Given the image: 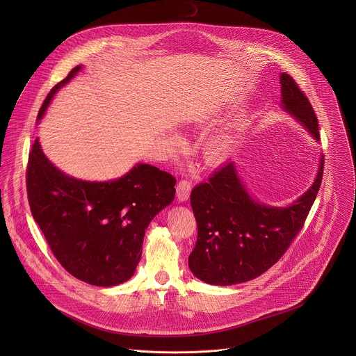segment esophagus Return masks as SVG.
<instances>
[{
	"instance_id": "34e87169",
	"label": "esophagus",
	"mask_w": 356,
	"mask_h": 356,
	"mask_svg": "<svg viewBox=\"0 0 356 356\" xmlns=\"http://www.w3.org/2000/svg\"><path fill=\"white\" fill-rule=\"evenodd\" d=\"M190 193H191V181L187 180V179L180 180L177 183V187H176L177 200L179 201H187L188 197H190Z\"/></svg>"
}]
</instances>
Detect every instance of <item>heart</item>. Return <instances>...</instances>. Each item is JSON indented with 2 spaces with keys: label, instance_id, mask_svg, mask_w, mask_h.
Masks as SVG:
<instances>
[{
  "label": "heart",
  "instance_id": "b5f03b06",
  "mask_svg": "<svg viewBox=\"0 0 356 356\" xmlns=\"http://www.w3.org/2000/svg\"><path fill=\"white\" fill-rule=\"evenodd\" d=\"M229 147V138L227 135H216L206 143V158L210 162L221 161Z\"/></svg>",
  "mask_w": 356,
  "mask_h": 356
}]
</instances>
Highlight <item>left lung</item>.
I'll return each mask as SVG.
<instances>
[{
	"label": "left lung",
	"mask_w": 356,
	"mask_h": 356,
	"mask_svg": "<svg viewBox=\"0 0 356 356\" xmlns=\"http://www.w3.org/2000/svg\"><path fill=\"white\" fill-rule=\"evenodd\" d=\"M282 107L320 140L318 121L307 95L287 73L280 74ZM324 158L312 187L287 207L253 200L234 162L225 163L190 195L197 242L188 257L193 275L216 286L255 279L270 269L306 221L321 186Z\"/></svg>",
	"instance_id": "left-lung-1"
}]
</instances>
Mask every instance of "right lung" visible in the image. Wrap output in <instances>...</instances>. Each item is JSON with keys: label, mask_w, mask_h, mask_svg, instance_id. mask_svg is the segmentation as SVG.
I'll list each match as a JSON object with an SVG mask.
<instances>
[{"label": "right lung", "mask_w": 356, "mask_h": 356, "mask_svg": "<svg viewBox=\"0 0 356 356\" xmlns=\"http://www.w3.org/2000/svg\"><path fill=\"white\" fill-rule=\"evenodd\" d=\"M80 69L76 66L50 90L38 121ZM175 184L170 173L145 163L117 180H79L44 156L38 138L29 152L26 190L33 220L59 264L92 286L110 287L131 279L140 261L145 229L173 201Z\"/></svg>", "instance_id": "add662e5"}]
</instances>
